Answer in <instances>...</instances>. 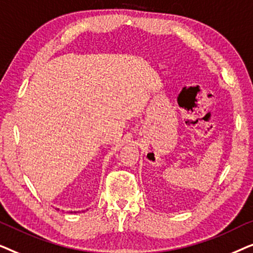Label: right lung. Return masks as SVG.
<instances>
[{
    "mask_svg": "<svg viewBox=\"0 0 253 253\" xmlns=\"http://www.w3.org/2000/svg\"><path fill=\"white\" fill-rule=\"evenodd\" d=\"M56 210H57V211H60V209H56ZM70 213H77V212H72V211H71Z\"/></svg>",
    "mask_w": 253,
    "mask_h": 253,
    "instance_id": "1",
    "label": "right lung"
}]
</instances>
